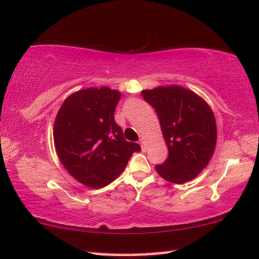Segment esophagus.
Returning <instances> with one entry per match:
<instances>
[{
  "label": "esophagus",
  "mask_w": 259,
  "mask_h": 259,
  "mask_svg": "<svg viewBox=\"0 0 259 259\" xmlns=\"http://www.w3.org/2000/svg\"><path fill=\"white\" fill-rule=\"evenodd\" d=\"M139 143H140V146H141V149H142V151H146V143H144V141L141 139L140 141H139Z\"/></svg>",
  "instance_id": "esophagus-1"
}]
</instances>
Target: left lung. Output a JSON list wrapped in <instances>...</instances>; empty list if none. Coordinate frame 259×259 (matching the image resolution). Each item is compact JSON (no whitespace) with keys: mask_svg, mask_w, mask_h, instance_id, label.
<instances>
[{"mask_svg":"<svg viewBox=\"0 0 259 259\" xmlns=\"http://www.w3.org/2000/svg\"><path fill=\"white\" fill-rule=\"evenodd\" d=\"M142 97L158 113L169 155L155 170L161 178L183 184L196 178L214 153L218 130L207 102L178 85L142 90Z\"/></svg>","mask_w":259,"mask_h":259,"instance_id":"obj_1","label":"left lung"}]
</instances>
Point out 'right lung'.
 Returning <instances> with one entry per match:
<instances>
[{
	"label": "right lung",
	"instance_id": "1",
	"mask_svg": "<svg viewBox=\"0 0 259 259\" xmlns=\"http://www.w3.org/2000/svg\"><path fill=\"white\" fill-rule=\"evenodd\" d=\"M121 94L109 87L86 88L71 94L54 122V143L71 177L93 189L110 184L127 166L138 143L124 139L113 112Z\"/></svg>",
	"mask_w": 259,
	"mask_h": 259
}]
</instances>
